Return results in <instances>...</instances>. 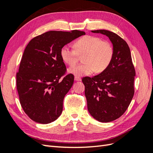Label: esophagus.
Wrapping results in <instances>:
<instances>
[{
    "label": "esophagus",
    "instance_id": "1",
    "mask_svg": "<svg viewBox=\"0 0 153 153\" xmlns=\"http://www.w3.org/2000/svg\"><path fill=\"white\" fill-rule=\"evenodd\" d=\"M75 81H81L82 80V78L79 76H75Z\"/></svg>",
    "mask_w": 153,
    "mask_h": 153
}]
</instances>
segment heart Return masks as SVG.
Listing matches in <instances>:
<instances>
[{
  "label": "heart",
  "mask_w": 153,
  "mask_h": 153,
  "mask_svg": "<svg viewBox=\"0 0 153 153\" xmlns=\"http://www.w3.org/2000/svg\"><path fill=\"white\" fill-rule=\"evenodd\" d=\"M75 49L64 46L61 50V59L68 65L73 66L83 56L84 64L69 69V73L75 76H83L102 72L108 68L114 56L112 45L99 37L85 36L75 41Z\"/></svg>",
  "instance_id": "heart-1"
}]
</instances>
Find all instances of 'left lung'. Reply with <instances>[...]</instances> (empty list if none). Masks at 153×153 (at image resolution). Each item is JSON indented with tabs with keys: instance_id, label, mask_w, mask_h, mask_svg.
Masks as SVG:
<instances>
[{
	"instance_id": "8db88e82",
	"label": "left lung",
	"mask_w": 153,
	"mask_h": 153,
	"mask_svg": "<svg viewBox=\"0 0 153 153\" xmlns=\"http://www.w3.org/2000/svg\"><path fill=\"white\" fill-rule=\"evenodd\" d=\"M108 37L114 56L105 70L93 77L82 78L87 108L97 121L108 123L126 112L134 95L135 70L128 45L121 37L106 30H92Z\"/></svg>"
}]
</instances>
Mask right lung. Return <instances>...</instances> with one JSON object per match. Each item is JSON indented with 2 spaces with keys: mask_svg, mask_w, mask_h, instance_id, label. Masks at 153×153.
<instances>
[{
  "mask_svg": "<svg viewBox=\"0 0 153 153\" xmlns=\"http://www.w3.org/2000/svg\"><path fill=\"white\" fill-rule=\"evenodd\" d=\"M85 34L78 30H51L35 37L27 45L16 73V89L22 107L32 121L48 124L61 115L74 76L66 75L60 52L66 45Z\"/></svg>",
  "mask_w": 153,
  "mask_h": 153,
  "instance_id": "obj_1",
  "label": "right lung"
}]
</instances>
